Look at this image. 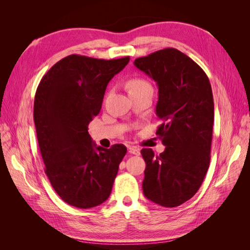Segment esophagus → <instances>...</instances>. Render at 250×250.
<instances>
[{
    "label": "esophagus",
    "instance_id": "34e87169",
    "mask_svg": "<svg viewBox=\"0 0 250 250\" xmlns=\"http://www.w3.org/2000/svg\"><path fill=\"white\" fill-rule=\"evenodd\" d=\"M128 152L130 154H134V155H139L140 154V149L135 146H128Z\"/></svg>",
    "mask_w": 250,
    "mask_h": 250
}]
</instances>
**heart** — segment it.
I'll return each instance as SVG.
<instances>
[{"instance_id":"obj_1","label":"heart","mask_w":250,"mask_h":250,"mask_svg":"<svg viewBox=\"0 0 250 250\" xmlns=\"http://www.w3.org/2000/svg\"><path fill=\"white\" fill-rule=\"evenodd\" d=\"M150 84L144 79L141 78H133L130 79L127 83V88H128V92H134V90H138L140 88H143L145 86H149Z\"/></svg>"}]
</instances>
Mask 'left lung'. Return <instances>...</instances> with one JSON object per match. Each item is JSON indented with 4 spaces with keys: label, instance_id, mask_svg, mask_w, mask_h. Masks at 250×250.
<instances>
[{
    "label": "left lung",
    "instance_id": "obj_1",
    "mask_svg": "<svg viewBox=\"0 0 250 250\" xmlns=\"http://www.w3.org/2000/svg\"><path fill=\"white\" fill-rule=\"evenodd\" d=\"M158 87L156 134L166 146L160 155L144 148L143 192L166 208H175L197 193L208 172L214 124V98L207 74L174 48L134 60Z\"/></svg>",
    "mask_w": 250,
    "mask_h": 250
}]
</instances>
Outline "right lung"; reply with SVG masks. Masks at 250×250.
<instances>
[{
    "label": "right lung",
    "mask_w": 250,
    "mask_h": 250,
    "mask_svg": "<svg viewBox=\"0 0 250 250\" xmlns=\"http://www.w3.org/2000/svg\"><path fill=\"white\" fill-rule=\"evenodd\" d=\"M129 56L97 59L69 55L44 74L37 86L33 118L44 172L64 202L79 208L99 206L111 193L127 149L96 146L88 124L100 112L105 89Z\"/></svg>",
    "instance_id": "obj_1"
}]
</instances>
